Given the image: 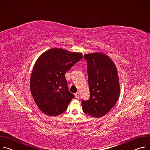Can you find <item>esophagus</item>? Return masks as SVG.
Segmentation results:
<instances>
[{"instance_id": "34e87169", "label": "esophagus", "mask_w": 150, "mask_h": 150, "mask_svg": "<svg viewBox=\"0 0 150 150\" xmlns=\"http://www.w3.org/2000/svg\"><path fill=\"white\" fill-rule=\"evenodd\" d=\"M79 96H80V94L79 92H77L76 94H75V97L76 99H79Z\"/></svg>"}]
</instances>
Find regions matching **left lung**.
Wrapping results in <instances>:
<instances>
[{
  "label": "left lung",
  "instance_id": "left-lung-1",
  "mask_svg": "<svg viewBox=\"0 0 150 150\" xmlns=\"http://www.w3.org/2000/svg\"><path fill=\"white\" fill-rule=\"evenodd\" d=\"M87 62L90 99L82 100L83 111L100 117L108 113L117 102L120 85L117 69L111 58L102 52L84 55Z\"/></svg>",
  "mask_w": 150,
  "mask_h": 150
}]
</instances>
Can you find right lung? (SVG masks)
<instances>
[{"label": "right lung", "instance_id": "1", "mask_svg": "<svg viewBox=\"0 0 150 150\" xmlns=\"http://www.w3.org/2000/svg\"><path fill=\"white\" fill-rule=\"evenodd\" d=\"M82 58L81 52L54 48L37 59L30 79V90L42 112L55 116L67 109L74 96L69 91L65 74Z\"/></svg>", "mask_w": 150, "mask_h": 150}]
</instances>
